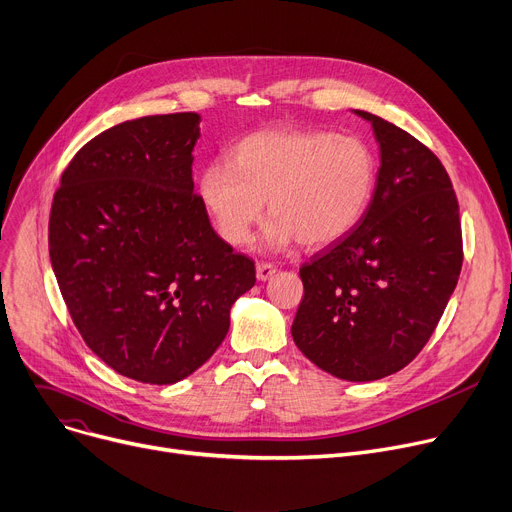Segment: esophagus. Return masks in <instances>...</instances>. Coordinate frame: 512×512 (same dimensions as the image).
<instances>
[{"mask_svg":"<svg viewBox=\"0 0 512 512\" xmlns=\"http://www.w3.org/2000/svg\"><path fill=\"white\" fill-rule=\"evenodd\" d=\"M276 274V265L274 263H267V261H261L259 265H257V280H261V282H265V280H269L271 276Z\"/></svg>","mask_w":512,"mask_h":512,"instance_id":"esophagus-1","label":"esophagus"}]
</instances>
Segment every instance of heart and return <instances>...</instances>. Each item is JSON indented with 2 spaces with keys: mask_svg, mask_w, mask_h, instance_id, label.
I'll return each instance as SVG.
<instances>
[{
  "mask_svg": "<svg viewBox=\"0 0 512 512\" xmlns=\"http://www.w3.org/2000/svg\"><path fill=\"white\" fill-rule=\"evenodd\" d=\"M377 185V160L356 135L269 129L247 135L199 177V199L218 236L249 243L267 210L269 247L298 241L321 249L350 234L364 218Z\"/></svg>",
  "mask_w": 512,
  "mask_h": 512,
  "instance_id": "obj_1",
  "label": "heart"
}]
</instances>
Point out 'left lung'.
<instances>
[{
  "label": "left lung",
  "mask_w": 512,
  "mask_h": 512,
  "mask_svg": "<svg viewBox=\"0 0 512 512\" xmlns=\"http://www.w3.org/2000/svg\"><path fill=\"white\" fill-rule=\"evenodd\" d=\"M381 168L360 224L300 267L298 350L346 381H377L428 344L463 265L459 203L436 154L366 111Z\"/></svg>",
  "instance_id": "left-lung-1"
}]
</instances>
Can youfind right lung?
I'll return each mask as SVG.
<instances>
[{
	"label": "right lung",
	"instance_id": "right-lung-1",
	"mask_svg": "<svg viewBox=\"0 0 512 512\" xmlns=\"http://www.w3.org/2000/svg\"><path fill=\"white\" fill-rule=\"evenodd\" d=\"M197 113L119 123L61 175L49 255L86 346L115 372L173 385L222 344L255 261L214 232L193 191Z\"/></svg>",
	"mask_w": 512,
	"mask_h": 512
}]
</instances>
